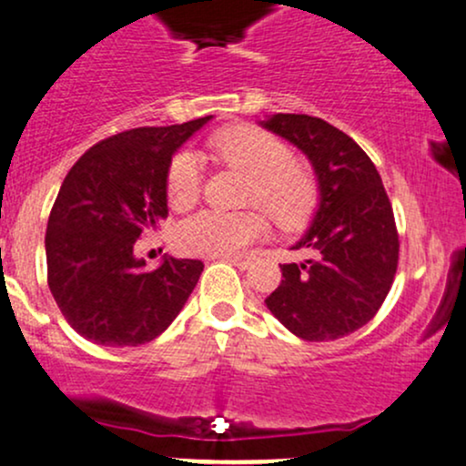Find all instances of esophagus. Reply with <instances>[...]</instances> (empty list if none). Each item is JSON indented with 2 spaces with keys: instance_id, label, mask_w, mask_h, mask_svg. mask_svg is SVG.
<instances>
[{
  "instance_id": "esophagus-1",
  "label": "esophagus",
  "mask_w": 466,
  "mask_h": 466,
  "mask_svg": "<svg viewBox=\"0 0 466 466\" xmlns=\"http://www.w3.org/2000/svg\"><path fill=\"white\" fill-rule=\"evenodd\" d=\"M220 261H228V263H234V266L238 268H246L248 266V258L246 257H232V254H223V257H218Z\"/></svg>"
}]
</instances>
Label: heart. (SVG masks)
Masks as SVG:
<instances>
[{
    "mask_svg": "<svg viewBox=\"0 0 466 466\" xmlns=\"http://www.w3.org/2000/svg\"><path fill=\"white\" fill-rule=\"evenodd\" d=\"M212 149L223 163L246 171L252 178L249 203H258L283 228L306 223L317 205V185L310 171L292 163V151L281 140L252 127H237L218 134ZM203 160L194 149H180L171 158L167 196L171 208L187 209L198 200ZM268 232L266 214L200 209L174 232V246L196 257H223L238 252Z\"/></svg>",
    "mask_w": 466,
    "mask_h": 466,
    "instance_id": "obj_1",
    "label": "heart"
}]
</instances>
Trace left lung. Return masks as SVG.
Instances as JSON below:
<instances>
[{
	"mask_svg": "<svg viewBox=\"0 0 466 466\" xmlns=\"http://www.w3.org/2000/svg\"><path fill=\"white\" fill-rule=\"evenodd\" d=\"M258 125L310 160L319 192L310 228L292 246L312 257L283 263L266 306L301 339H339L373 319L393 286L400 241L390 200L366 151L321 117L274 114Z\"/></svg>",
	"mask_w": 466,
	"mask_h": 466,
	"instance_id": "1",
	"label": "left lung"
}]
</instances>
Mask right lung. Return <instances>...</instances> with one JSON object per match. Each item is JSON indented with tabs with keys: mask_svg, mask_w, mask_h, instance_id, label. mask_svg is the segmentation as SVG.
Returning <instances> with one entry per match:
<instances>
[{
	"mask_svg": "<svg viewBox=\"0 0 466 466\" xmlns=\"http://www.w3.org/2000/svg\"><path fill=\"white\" fill-rule=\"evenodd\" d=\"M212 116L122 131L91 147L62 183L46 225L48 288L73 330L93 344L138 346L178 317L203 263L134 246L167 217L171 156Z\"/></svg>",
	"mask_w": 466,
	"mask_h": 466,
	"instance_id": "right-lung-1",
	"label": "right lung"
}]
</instances>
